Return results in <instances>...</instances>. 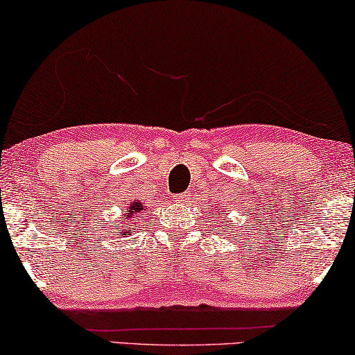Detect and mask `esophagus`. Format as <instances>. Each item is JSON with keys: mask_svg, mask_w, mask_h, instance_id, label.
I'll list each match as a JSON object with an SVG mask.
<instances>
[{"mask_svg": "<svg viewBox=\"0 0 355 355\" xmlns=\"http://www.w3.org/2000/svg\"><path fill=\"white\" fill-rule=\"evenodd\" d=\"M186 200H187L186 193H178V196H174V202L176 203H184Z\"/></svg>", "mask_w": 355, "mask_h": 355, "instance_id": "obj_1", "label": "esophagus"}]
</instances>
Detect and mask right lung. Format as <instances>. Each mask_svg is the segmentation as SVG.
I'll return each instance as SVG.
<instances>
[{
  "instance_id": "add662e5",
  "label": "right lung",
  "mask_w": 355,
  "mask_h": 355,
  "mask_svg": "<svg viewBox=\"0 0 355 355\" xmlns=\"http://www.w3.org/2000/svg\"><path fill=\"white\" fill-rule=\"evenodd\" d=\"M145 211V205L142 202L135 200L134 203H129L128 210L124 211L123 218L119 220V225L116 230L121 231V234L123 236H129V232L135 230L137 227V225L140 223V220H142V213Z\"/></svg>"
}]
</instances>
